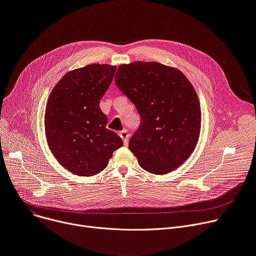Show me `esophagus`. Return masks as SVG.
I'll use <instances>...</instances> for the list:
<instances>
[{
    "mask_svg": "<svg viewBox=\"0 0 256 256\" xmlns=\"http://www.w3.org/2000/svg\"><path fill=\"white\" fill-rule=\"evenodd\" d=\"M120 138H122V141H124V145H126L128 142V130H124L120 132Z\"/></svg>",
    "mask_w": 256,
    "mask_h": 256,
    "instance_id": "1",
    "label": "esophagus"
}]
</instances>
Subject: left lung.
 <instances>
[{
  "mask_svg": "<svg viewBox=\"0 0 256 256\" xmlns=\"http://www.w3.org/2000/svg\"><path fill=\"white\" fill-rule=\"evenodd\" d=\"M114 80L141 116L128 144L138 164L156 174L178 168L194 151L201 128L200 104L189 80L176 68L136 61L122 64Z\"/></svg>",
  "mask_w": 256,
  "mask_h": 256,
  "instance_id": "left-lung-1",
  "label": "left lung"
}]
</instances>
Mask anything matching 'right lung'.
I'll use <instances>...</instances> for the list:
<instances>
[{
    "label": "right lung",
    "mask_w": 256,
    "mask_h": 256,
    "mask_svg": "<svg viewBox=\"0 0 256 256\" xmlns=\"http://www.w3.org/2000/svg\"><path fill=\"white\" fill-rule=\"evenodd\" d=\"M116 67L90 64L67 72L52 90L44 113L46 138L59 164L70 172L90 176L108 166L122 138L106 128L100 100Z\"/></svg>",
    "instance_id": "right-lung-1"
}]
</instances>
